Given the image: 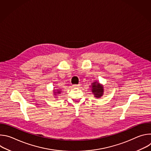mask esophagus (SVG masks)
I'll return each mask as SVG.
<instances>
[{
    "instance_id": "esophagus-1",
    "label": "esophagus",
    "mask_w": 151,
    "mask_h": 151,
    "mask_svg": "<svg viewBox=\"0 0 151 151\" xmlns=\"http://www.w3.org/2000/svg\"><path fill=\"white\" fill-rule=\"evenodd\" d=\"M79 87H80V85H79V84L72 85V88H79Z\"/></svg>"
}]
</instances>
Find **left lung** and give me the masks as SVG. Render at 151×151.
Listing matches in <instances>:
<instances>
[{
  "label": "left lung",
  "mask_w": 151,
  "mask_h": 151,
  "mask_svg": "<svg viewBox=\"0 0 151 151\" xmlns=\"http://www.w3.org/2000/svg\"><path fill=\"white\" fill-rule=\"evenodd\" d=\"M90 87H91V92L94 96V97L99 99L103 96L104 91V86L97 81H95L92 82L91 85H90Z\"/></svg>",
  "instance_id": "left-lung-1"
}]
</instances>
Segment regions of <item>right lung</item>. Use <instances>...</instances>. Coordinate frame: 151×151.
I'll list each match as a JSON object with an SVG mask.
<instances>
[{
	"instance_id": "obj_1",
	"label": "right lung",
	"mask_w": 151,
	"mask_h": 151,
	"mask_svg": "<svg viewBox=\"0 0 151 151\" xmlns=\"http://www.w3.org/2000/svg\"><path fill=\"white\" fill-rule=\"evenodd\" d=\"M61 89H60V88H55V87H54V89H53V94H54V97H55V98H56V99H57V96H58V94H61Z\"/></svg>"
}]
</instances>
